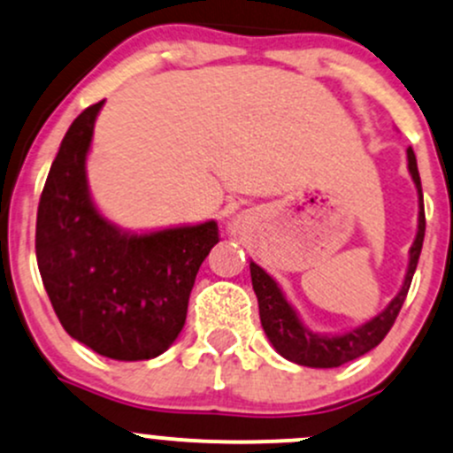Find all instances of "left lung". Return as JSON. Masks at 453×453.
I'll return each mask as SVG.
<instances>
[{
  "instance_id": "1",
  "label": "left lung",
  "mask_w": 453,
  "mask_h": 453,
  "mask_svg": "<svg viewBox=\"0 0 453 453\" xmlns=\"http://www.w3.org/2000/svg\"><path fill=\"white\" fill-rule=\"evenodd\" d=\"M408 170L412 174L414 185H417L418 207H421V211H418L417 240H414L412 249H410L408 273H405V281L401 286L399 295L390 301V305L381 314H377L375 319L362 325V327L347 331L342 335L311 334L301 323V319L292 310L290 303L286 301V296L281 295L274 279L264 268H259L255 261H250V279H253V290L259 303L261 327H264L273 347L286 360L311 368L342 366L347 362L356 360V357L365 356L371 349H375L395 325L401 305H403L405 296H408L410 283H412L414 270H417L418 264V255H421L423 249V237H426V209H423L421 176H418L417 157H414L412 148H408Z\"/></svg>"
}]
</instances>
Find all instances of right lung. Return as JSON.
<instances>
[{"label": "right lung", "instance_id": "1", "mask_svg": "<svg viewBox=\"0 0 453 453\" xmlns=\"http://www.w3.org/2000/svg\"><path fill=\"white\" fill-rule=\"evenodd\" d=\"M104 100L82 111L50 167L36 211V261L60 325L111 360H150L176 340L216 222L124 233L97 213L85 161Z\"/></svg>", "mask_w": 453, "mask_h": 453}]
</instances>
